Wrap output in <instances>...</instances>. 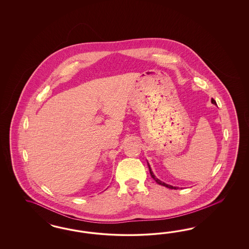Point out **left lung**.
<instances>
[{"label":"left lung","instance_id":"1","mask_svg":"<svg viewBox=\"0 0 249 249\" xmlns=\"http://www.w3.org/2000/svg\"><path fill=\"white\" fill-rule=\"evenodd\" d=\"M212 103H213V104H214V105H216V102H215V100H214V99H213V98H212ZM147 163H148V167H149V170H150V174H151V177L153 178V180L156 181L158 184H160V185H162V186H165V187H167V188L169 189H174V190H177V189L179 188V187H176V186H173V185L167 184V183H165V182H163V181H161L160 180H159L158 178H157V177L154 175V174L152 173L151 166H150V164H149V162H148V161H147Z\"/></svg>","mask_w":249,"mask_h":249}]
</instances>
